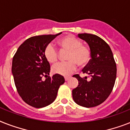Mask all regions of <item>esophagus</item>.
Here are the masks:
<instances>
[{
  "label": "esophagus",
  "instance_id": "esophagus-1",
  "mask_svg": "<svg viewBox=\"0 0 130 130\" xmlns=\"http://www.w3.org/2000/svg\"><path fill=\"white\" fill-rule=\"evenodd\" d=\"M69 79V77H65V80L67 82V81H68V79Z\"/></svg>",
  "mask_w": 130,
  "mask_h": 130
}]
</instances>
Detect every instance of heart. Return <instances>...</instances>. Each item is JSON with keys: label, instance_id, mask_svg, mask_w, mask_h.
Here are the masks:
<instances>
[{"label": "heart", "instance_id": "obj_1", "mask_svg": "<svg viewBox=\"0 0 130 130\" xmlns=\"http://www.w3.org/2000/svg\"><path fill=\"white\" fill-rule=\"evenodd\" d=\"M62 50L67 51L65 63H58L53 67V71L56 74L67 76L77 68V64L83 67L89 63L91 58L90 51L87 47L82 45V42L74 36H67L58 41ZM44 55L50 63H55L58 60V52L51 44L47 45Z\"/></svg>", "mask_w": 130, "mask_h": 130}]
</instances>
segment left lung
<instances>
[{
    "instance_id": "obj_1",
    "label": "left lung",
    "mask_w": 130,
    "mask_h": 130,
    "mask_svg": "<svg viewBox=\"0 0 130 130\" xmlns=\"http://www.w3.org/2000/svg\"><path fill=\"white\" fill-rule=\"evenodd\" d=\"M78 37L89 45L91 59L82 71L90 77L77 79V87L73 89V99L77 104L85 107L100 105L107 99L114 86L117 68L111 48L105 41L92 34H78Z\"/></svg>"
}]
</instances>
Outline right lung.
<instances>
[{
	"label": "right lung",
	"instance_id": "obj_1",
	"mask_svg": "<svg viewBox=\"0 0 130 130\" xmlns=\"http://www.w3.org/2000/svg\"><path fill=\"white\" fill-rule=\"evenodd\" d=\"M61 33L30 37L14 55L12 73L15 86L23 101L32 107L41 108L52 103L60 85L65 82L61 75L49 77L50 64L44 55L48 43ZM43 76L46 77L45 81L42 80Z\"/></svg>",
	"mask_w": 130,
	"mask_h": 130
}]
</instances>
